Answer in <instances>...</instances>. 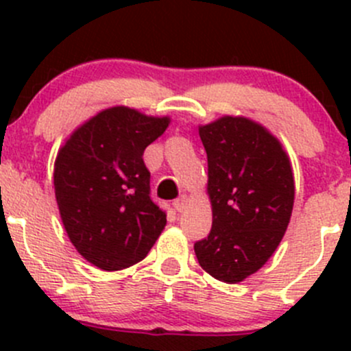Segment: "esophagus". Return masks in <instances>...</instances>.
<instances>
[{"mask_svg":"<svg viewBox=\"0 0 351 351\" xmlns=\"http://www.w3.org/2000/svg\"><path fill=\"white\" fill-rule=\"evenodd\" d=\"M186 202H189L186 195H182L180 198H176L175 202H173V207L176 208V212H183V210H185V207H186Z\"/></svg>","mask_w":351,"mask_h":351,"instance_id":"obj_1","label":"esophagus"}]
</instances>
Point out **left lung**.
<instances>
[{
  "mask_svg": "<svg viewBox=\"0 0 351 351\" xmlns=\"http://www.w3.org/2000/svg\"><path fill=\"white\" fill-rule=\"evenodd\" d=\"M198 134L207 153L212 229L193 250L208 275L238 284L284 238L295 197L292 166L280 141L246 117L224 115Z\"/></svg>",
  "mask_w": 351,
  "mask_h": 351,
  "instance_id": "8db88e82",
  "label": "left lung"
}]
</instances>
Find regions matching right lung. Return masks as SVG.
Returning <instances> with one entry per match:
<instances>
[{
    "label": "right lung",
    "mask_w": 351,
    "mask_h": 351,
    "mask_svg": "<svg viewBox=\"0 0 351 351\" xmlns=\"http://www.w3.org/2000/svg\"><path fill=\"white\" fill-rule=\"evenodd\" d=\"M168 125L169 117L110 107L81 123L59 149L54 189L67 238L101 270L139 263L165 229L143 154Z\"/></svg>",
    "instance_id": "obj_1"
}]
</instances>
